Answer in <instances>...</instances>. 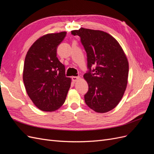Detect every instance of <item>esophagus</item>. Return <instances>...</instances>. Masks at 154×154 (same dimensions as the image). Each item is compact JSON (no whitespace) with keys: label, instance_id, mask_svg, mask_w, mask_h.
Masks as SVG:
<instances>
[{"label":"esophagus","instance_id":"1","mask_svg":"<svg viewBox=\"0 0 154 154\" xmlns=\"http://www.w3.org/2000/svg\"><path fill=\"white\" fill-rule=\"evenodd\" d=\"M80 79V76H72V80L74 82H76L77 81H78Z\"/></svg>","mask_w":154,"mask_h":154}]
</instances>
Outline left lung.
Returning <instances> with one entry per match:
<instances>
[{
    "mask_svg": "<svg viewBox=\"0 0 154 154\" xmlns=\"http://www.w3.org/2000/svg\"><path fill=\"white\" fill-rule=\"evenodd\" d=\"M71 33L80 37L87 53L85 103L96 112L112 110L123 97L128 82V62L122 48L112 36L102 31L82 27ZM92 66L95 69H91Z\"/></svg>",
    "mask_w": 154,
    "mask_h": 154,
    "instance_id": "obj_1",
    "label": "left lung"
}]
</instances>
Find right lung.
<instances>
[{
	"label": "right lung",
	"mask_w": 154,
	"mask_h": 154,
	"mask_svg": "<svg viewBox=\"0 0 154 154\" xmlns=\"http://www.w3.org/2000/svg\"><path fill=\"white\" fill-rule=\"evenodd\" d=\"M66 31L41 36L26 56L23 81L27 95L41 110L58 109L66 99L71 79L66 76L65 66L57 57L58 45Z\"/></svg>",
	"instance_id": "1"
}]
</instances>
